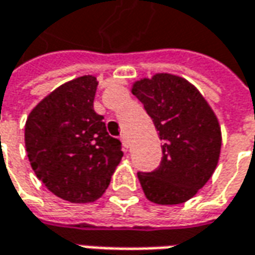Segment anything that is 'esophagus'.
<instances>
[{"instance_id":"obj_1","label":"esophagus","mask_w":255,"mask_h":255,"mask_svg":"<svg viewBox=\"0 0 255 255\" xmlns=\"http://www.w3.org/2000/svg\"><path fill=\"white\" fill-rule=\"evenodd\" d=\"M121 140H122V144L126 147V149L130 146V143H129V139H128V134H126V133H123L122 136H121Z\"/></svg>"}]
</instances>
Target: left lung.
Instances as JSON below:
<instances>
[{"instance_id":"8db88e82","label":"left lung","mask_w":255,"mask_h":255,"mask_svg":"<svg viewBox=\"0 0 255 255\" xmlns=\"http://www.w3.org/2000/svg\"><path fill=\"white\" fill-rule=\"evenodd\" d=\"M163 140L162 163L152 173H137L146 199L171 206L190 200L217 167L221 129L199 89L184 78L156 74L132 85Z\"/></svg>"}]
</instances>
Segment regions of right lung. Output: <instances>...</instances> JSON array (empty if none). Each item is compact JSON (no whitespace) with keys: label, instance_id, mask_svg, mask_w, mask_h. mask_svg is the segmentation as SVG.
<instances>
[{"label":"right lung","instance_id":"obj_1","mask_svg":"<svg viewBox=\"0 0 255 255\" xmlns=\"http://www.w3.org/2000/svg\"><path fill=\"white\" fill-rule=\"evenodd\" d=\"M98 81L75 78L46 95L28 115L25 149L36 177L69 203H92L121 163V142L93 109Z\"/></svg>","mask_w":255,"mask_h":255}]
</instances>
